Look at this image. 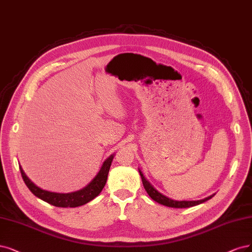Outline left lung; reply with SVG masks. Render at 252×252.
Segmentation results:
<instances>
[{"instance_id":"obj_1","label":"left lung","mask_w":252,"mask_h":252,"mask_svg":"<svg viewBox=\"0 0 252 252\" xmlns=\"http://www.w3.org/2000/svg\"><path fill=\"white\" fill-rule=\"evenodd\" d=\"M138 172H140V175H141L142 181H143V186L146 189V192L148 193V195L153 199L154 201L158 202L162 205H166V206H169V207H174V209H186V207H190V206H195V205H198L200 203H203L206 200H209V199L214 197V195H212L210 197L202 199V200H197V201H176V200H173V199H170L164 195L160 194L158 190H156L152 187L150 182L145 178V176L143 175V173L140 170H138Z\"/></svg>"}]
</instances>
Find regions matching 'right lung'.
I'll return each instance as SVG.
<instances>
[{
  "mask_svg": "<svg viewBox=\"0 0 252 252\" xmlns=\"http://www.w3.org/2000/svg\"><path fill=\"white\" fill-rule=\"evenodd\" d=\"M112 158H114V155H110L109 158L104 161L100 172L98 173V175L94 178V180L88 187H85L80 190H77V192L67 193V194L52 193V192H48V190L41 189L40 188L34 185L33 182L27 177V175H26L25 172L23 171L22 167H20V171L26 186L28 187V189L31 190L32 194L41 199V200L57 207H77L90 202L94 197H97L101 193V190L103 189L104 186L106 184L107 175L110 169Z\"/></svg>",
  "mask_w": 252,
  "mask_h": 252,
  "instance_id": "obj_1",
  "label": "right lung"
}]
</instances>
